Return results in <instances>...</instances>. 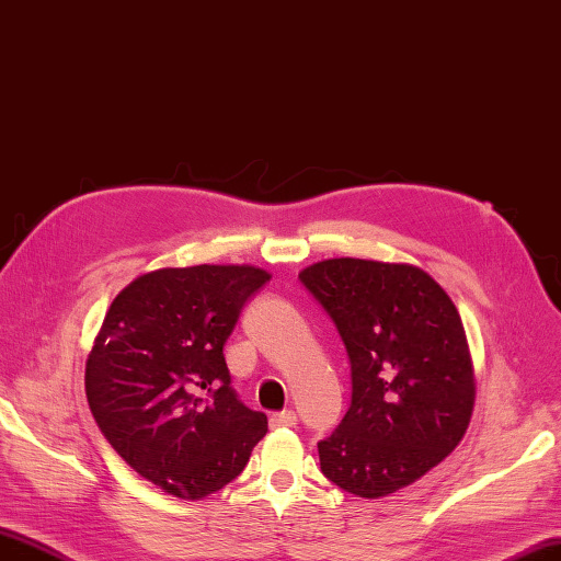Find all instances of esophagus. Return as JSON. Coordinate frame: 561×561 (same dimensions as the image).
<instances>
[{
    "label": "esophagus",
    "mask_w": 561,
    "mask_h": 561,
    "mask_svg": "<svg viewBox=\"0 0 561 561\" xmlns=\"http://www.w3.org/2000/svg\"><path fill=\"white\" fill-rule=\"evenodd\" d=\"M296 423H298L296 411H291V409L279 411V413H272V419H270L272 427H294Z\"/></svg>",
    "instance_id": "esophagus-1"
}]
</instances>
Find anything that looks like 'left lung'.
Segmentation results:
<instances>
[{
  "label": "left lung",
  "instance_id": "obj_1",
  "mask_svg": "<svg viewBox=\"0 0 561 561\" xmlns=\"http://www.w3.org/2000/svg\"><path fill=\"white\" fill-rule=\"evenodd\" d=\"M298 279L351 360V407L318 442L322 473L358 497H387L445 461L471 423L476 375L459 310L409 263L330 257Z\"/></svg>",
  "mask_w": 561,
  "mask_h": 561
}]
</instances>
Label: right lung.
I'll list each match as a JSON object with an SVG mask.
<instances>
[{
    "label": "right lung",
    "mask_w": 561,
    "mask_h": 561,
    "mask_svg": "<svg viewBox=\"0 0 561 561\" xmlns=\"http://www.w3.org/2000/svg\"><path fill=\"white\" fill-rule=\"evenodd\" d=\"M272 275L255 265L146 272L116 294L85 363V397L114 451L179 500L237 478L267 415L231 389L225 342Z\"/></svg>",
    "instance_id": "1"
}]
</instances>
